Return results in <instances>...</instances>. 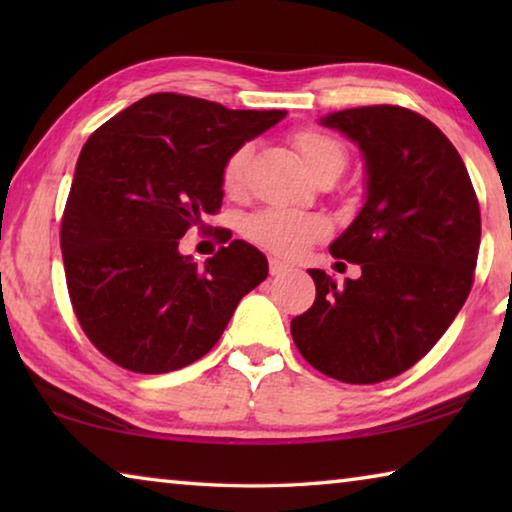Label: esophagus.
Instances as JSON below:
<instances>
[{
  "mask_svg": "<svg viewBox=\"0 0 512 512\" xmlns=\"http://www.w3.org/2000/svg\"><path fill=\"white\" fill-rule=\"evenodd\" d=\"M268 271H271V275H287L289 271H293V266L291 264H287V262H282V259H277V257H271L268 259Z\"/></svg>",
  "mask_w": 512,
  "mask_h": 512,
  "instance_id": "34e87169",
  "label": "esophagus"
}]
</instances>
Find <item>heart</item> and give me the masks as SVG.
Instances as JSON below:
<instances>
[{
  "label": "heart",
  "instance_id": "heart-1",
  "mask_svg": "<svg viewBox=\"0 0 512 512\" xmlns=\"http://www.w3.org/2000/svg\"><path fill=\"white\" fill-rule=\"evenodd\" d=\"M293 146L300 155L311 176H318L323 171H343L345 149L336 137L327 135L314 128H305L293 135ZM250 160V146L244 144L237 151L230 153V158L223 164V189L230 194H237L244 187L246 164ZM327 232V223L323 216L280 210V207H268L246 221V237L255 241L271 253L293 257L305 250L311 241L320 239Z\"/></svg>",
  "mask_w": 512,
  "mask_h": 512
}]
</instances>
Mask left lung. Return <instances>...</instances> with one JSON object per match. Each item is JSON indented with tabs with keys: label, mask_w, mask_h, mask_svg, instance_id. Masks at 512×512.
<instances>
[{
	"label": "left lung",
	"mask_w": 512,
	"mask_h": 512,
	"mask_svg": "<svg viewBox=\"0 0 512 512\" xmlns=\"http://www.w3.org/2000/svg\"><path fill=\"white\" fill-rule=\"evenodd\" d=\"M318 124L363 158V205L329 246L361 277L339 287L309 268L316 300L291 320V336L323 375L377 384L420 361L461 311L479 255V201L454 144L418 112L363 106Z\"/></svg>",
	"instance_id": "left-lung-1"
}]
</instances>
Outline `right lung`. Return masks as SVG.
Here are the masks:
<instances>
[{"mask_svg":"<svg viewBox=\"0 0 512 512\" xmlns=\"http://www.w3.org/2000/svg\"><path fill=\"white\" fill-rule=\"evenodd\" d=\"M284 117L287 110H230L162 92L85 142L60 248L76 318L117 366L162 375L198 361L239 300L266 280L264 253L244 239L203 266L178 244L221 207L230 153Z\"/></svg>","mask_w":512,"mask_h":512,"instance_id":"obj_1","label":"right lung"}]
</instances>
